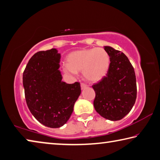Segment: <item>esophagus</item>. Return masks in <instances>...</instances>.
I'll return each mask as SVG.
<instances>
[{"instance_id": "obj_1", "label": "esophagus", "mask_w": 160, "mask_h": 160, "mask_svg": "<svg viewBox=\"0 0 160 160\" xmlns=\"http://www.w3.org/2000/svg\"><path fill=\"white\" fill-rule=\"evenodd\" d=\"M86 87H87V85L85 84L84 83H81V88H82V89H84V88H86Z\"/></svg>"}]
</instances>
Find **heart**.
Here are the masks:
<instances>
[{
  "mask_svg": "<svg viewBox=\"0 0 160 160\" xmlns=\"http://www.w3.org/2000/svg\"><path fill=\"white\" fill-rule=\"evenodd\" d=\"M110 57L102 48L83 49L70 53L67 57V65L62 67L64 73L75 75L82 72L86 80L97 82L108 73Z\"/></svg>",
  "mask_w": 160,
  "mask_h": 160,
  "instance_id": "heart-1",
  "label": "heart"
}]
</instances>
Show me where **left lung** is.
Segmentation results:
<instances>
[{"label":"left lung","mask_w":160,"mask_h":160,"mask_svg":"<svg viewBox=\"0 0 160 160\" xmlns=\"http://www.w3.org/2000/svg\"><path fill=\"white\" fill-rule=\"evenodd\" d=\"M110 57L106 76L92 86L96 92L94 108L106 119L121 120L135 103L137 86L134 68L124 53L110 46H104Z\"/></svg>","instance_id":"obj_1"}]
</instances>
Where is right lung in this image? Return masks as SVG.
<instances>
[{
	"label": "right lung",
	"mask_w": 160,
	"mask_h": 160,
	"mask_svg": "<svg viewBox=\"0 0 160 160\" xmlns=\"http://www.w3.org/2000/svg\"><path fill=\"white\" fill-rule=\"evenodd\" d=\"M60 59L61 54L54 48L37 52L22 75L29 110L40 123L52 128L68 121L82 91L78 82L69 84L62 81Z\"/></svg>",
	"instance_id": "add662e5"
}]
</instances>
